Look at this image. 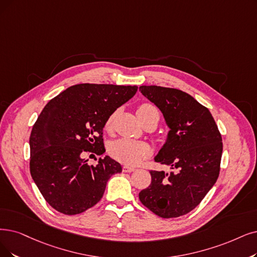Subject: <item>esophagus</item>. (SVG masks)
<instances>
[{"mask_svg": "<svg viewBox=\"0 0 257 257\" xmlns=\"http://www.w3.org/2000/svg\"><path fill=\"white\" fill-rule=\"evenodd\" d=\"M136 169L134 167H131V166H123V172L125 173H131V172H134Z\"/></svg>", "mask_w": 257, "mask_h": 257, "instance_id": "esophagus-1", "label": "esophagus"}]
</instances>
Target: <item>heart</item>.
<instances>
[{
    "label": "heart",
    "mask_w": 257,
    "mask_h": 257,
    "mask_svg": "<svg viewBox=\"0 0 257 257\" xmlns=\"http://www.w3.org/2000/svg\"><path fill=\"white\" fill-rule=\"evenodd\" d=\"M137 115L141 122L146 121L154 116L159 117L158 109L151 103H142L137 107ZM115 114H111L105 121L104 128L109 131L114 121ZM151 147L146 142L135 141L131 139H119L112 142L109 147L110 155L118 161L124 162L127 164H138L143 159L150 156Z\"/></svg>",
    "instance_id": "heart-1"
}]
</instances>
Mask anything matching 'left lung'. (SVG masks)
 Returning <instances> with one entry per match:
<instances>
[{"instance_id": "obj_1", "label": "left lung", "mask_w": 257, "mask_h": 257, "mask_svg": "<svg viewBox=\"0 0 257 257\" xmlns=\"http://www.w3.org/2000/svg\"><path fill=\"white\" fill-rule=\"evenodd\" d=\"M140 93L161 111L171 128L155 161L174 172L150 171V186L139 193L143 206L162 218L196 208L216 182L222 139L210 110L182 90L142 85Z\"/></svg>"}]
</instances>
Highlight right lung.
Returning a JSON list of instances; mask_svg holds the SVG:
<instances>
[{
	"label": "right lung",
	"mask_w": 257,
	"mask_h": 257,
	"mask_svg": "<svg viewBox=\"0 0 257 257\" xmlns=\"http://www.w3.org/2000/svg\"><path fill=\"white\" fill-rule=\"evenodd\" d=\"M137 88L76 84L44 106L29 137V170L51 208L66 215L86 211L103 196L109 177L122 171L120 163L108 156L89 166L83 155L105 152V121Z\"/></svg>",
	"instance_id": "1"
}]
</instances>
